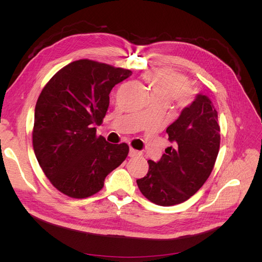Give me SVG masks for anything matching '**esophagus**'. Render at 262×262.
<instances>
[{"mask_svg": "<svg viewBox=\"0 0 262 262\" xmlns=\"http://www.w3.org/2000/svg\"><path fill=\"white\" fill-rule=\"evenodd\" d=\"M138 155H140L139 150L130 147V149H129V156H130V157H136V156H138Z\"/></svg>", "mask_w": 262, "mask_h": 262, "instance_id": "1", "label": "esophagus"}]
</instances>
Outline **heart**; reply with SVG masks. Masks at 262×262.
Returning a JSON list of instances; mask_svg holds the SVG:
<instances>
[{
  "label": "heart",
  "mask_w": 262,
  "mask_h": 262,
  "mask_svg": "<svg viewBox=\"0 0 262 262\" xmlns=\"http://www.w3.org/2000/svg\"><path fill=\"white\" fill-rule=\"evenodd\" d=\"M145 80L152 90L155 101L167 102L177 99L181 105L191 101L192 94L188 90L186 78L170 71H157L145 75Z\"/></svg>",
  "instance_id": "b5f03b06"
}]
</instances>
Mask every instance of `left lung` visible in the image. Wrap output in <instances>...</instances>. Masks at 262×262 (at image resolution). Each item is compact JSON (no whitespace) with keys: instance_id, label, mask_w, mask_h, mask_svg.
Listing matches in <instances>:
<instances>
[{"instance_id":"left-lung-1","label":"left lung","mask_w":262,"mask_h":262,"mask_svg":"<svg viewBox=\"0 0 262 262\" xmlns=\"http://www.w3.org/2000/svg\"><path fill=\"white\" fill-rule=\"evenodd\" d=\"M166 132L172 145L158 162H147L137 184L150 202L170 207L188 200L211 175L221 141L217 112L207 95L196 94Z\"/></svg>"}]
</instances>
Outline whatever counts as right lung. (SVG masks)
<instances>
[{"instance_id":"right-lung-1","label":"right lung","mask_w":262,"mask_h":262,"mask_svg":"<svg viewBox=\"0 0 262 262\" xmlns=\"http://www.w3.org/2000/svg\"><path fill=\"white\" fill-rule=\"evenodd\" d=\"M130 70L92 60L70 63L55 73L39 95L33 145L45 175L59 191L75 199L104 187L108 173L125 160L129 146L96 136L113 87Z\"/></svg>"}]
</instances>
